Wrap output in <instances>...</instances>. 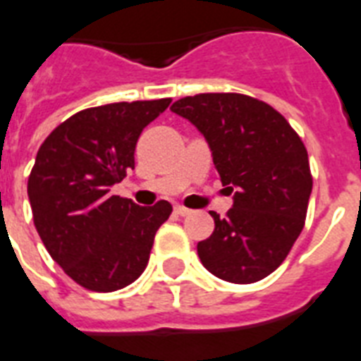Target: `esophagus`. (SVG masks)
Listing matches in <instances>:
<instances>
[{
  "label": "esophagus",
  "instance_id": "34e87169",
  "mask_svg": "<svg viewBox=\"0 0 361 361\" xmlns=\"http://www.w3.org/2000/svg\"><path fill=\"white\" fill-rule=\"evenodd\" d=\"M175 212H177L178 216H188L192 211H190V209H186V207H183V205H177V207H175Z\"/></svg>",
  "mask_w": 361,
  "mask_h": 361
}]
</instances>
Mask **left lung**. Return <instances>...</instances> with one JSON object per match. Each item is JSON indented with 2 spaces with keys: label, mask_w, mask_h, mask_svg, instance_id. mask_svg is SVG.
Segmentation results:
<instances>
[{
  "label": "left lung",
  "mask_w": 361,
  "mask_h": 361,
  "mask_svg": "<svg viewBox=\"0 0 361 361\" xmlns=\"http://www.w3.org/2000/svg\"><path fill=\"white\" fill-rule=\"evenodd\" d=\"M171 111L201 131L222 184L236 190L226 216L211 211L214 231L197 243L201 264L222 281H262L305 226L312 190L305 145L279 111L245 94H197Z\"/></svg>",
  "instance_id": "obj_1"
}]
</instances>
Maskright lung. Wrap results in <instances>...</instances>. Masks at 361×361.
I'll return each mask as SVG.
<instances>
[{
  "label": "right lung",
  "instance_id": "1",
  "mask_svg": "<svg viewBox=\"0 0 361 361\" xmlns=\"http://www.w3.org/2000/svg\"><path fill=\"white\" fill-rule=\"evenodd\" d=\"M171 99L109 103L61 122L39 147L27 178L33 224L56 264L92 292H114L139 279L169 201L139 207L111 194L135 167L141 131Z\"/></svg>",
  "mask_w": 361,
  "mask_h": 361
}]
</instances>
